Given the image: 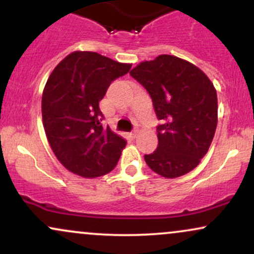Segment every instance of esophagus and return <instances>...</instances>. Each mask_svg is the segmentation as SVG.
<instances>
[{
    "mask_svg": "<svg viewBox=\"0 0 254 254\" xmlns=\"http://www.w3.org/2000/svg\"><path fill=\"white\" fill-rule=\"evenodd\" d=\"M138 127H137V125H135V127H133V129H132V131H131V137H133V138H135V137L137 136V133H138Z\"/></svg>",
    "mask_w": 254,
    "mask_h": 254,
    "instance_id": "1",
    "label": "esophagus"
}]
</instances>
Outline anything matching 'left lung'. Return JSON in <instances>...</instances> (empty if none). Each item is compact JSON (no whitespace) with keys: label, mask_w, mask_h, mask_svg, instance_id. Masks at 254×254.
I'll list each match as a JSON object with an SVG mask.
<instances>
[{"label":"left lung","mask_w":254,"mask_h":254,"mask_svg":"<svg viewBox=\"0 0 254 254\" xmlns=\"http://www.w3.org/2000/svg\"><path fill=\"white\" fill-rule=\"evenodd\" d=\"M147 89L156 117V150L144 160L150 170L177 178L196 168L208 153L217 127L214 84L196 65L171 55L139 63L130 71Z\"/></svg>","instance_id":"obj_1"}]
</instances>
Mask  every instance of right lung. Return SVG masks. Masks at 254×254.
<instances>
[{
    "label": "right lung",
    "mask_w": 254,
    "mask_h": 254,
    "mask_svg": "<svg viewBox=\"0 0 254 254\" xmlns=\"http://www.w3.org/2000/svg\"><path fill=\"white\" fill-rule=\"evenodd\" d=\"M97 52L75 51L54 69L42 98L43 124L51 149L66 170L84 178L107 174L127 141L103 127L99 101L112 81L129 72Z\"/></svg>",
    "instance_id": "right-lung-1"
}]
</instances>
